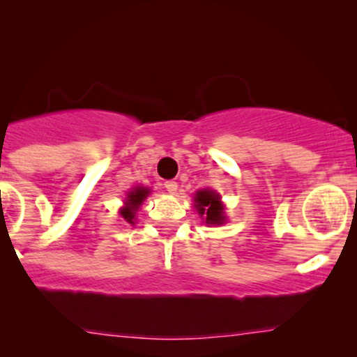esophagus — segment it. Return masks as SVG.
<instances>
[{
	"label": "esophagus",
	"instance_id": "34e87169",
	"mask_svg": "<svg viewBox=\"0 0 357 357\" xmlns=\"http://www.w3.org/2000/svg\"><path fill=\"white\" fill-rule=\"evenodd\" d=\"M165 188H166L167 192H171V195H174V192L178 191V183H176V181H166V183H165Z\"/></svg>",
	"mask_w": 357,
	"mask_h": 357
}]
</instances>
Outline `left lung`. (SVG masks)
<instances>
[{"instance_id":"1","label":"left lung","mask_w":357,"mask_h":357,"mask_svg":"<svg viewBox=\"0 0 357 357\" xmlns=\"http://www.w3.org/2000/svg\"><path fill=\"white\" fill-rule=\"evenodd\" d=\"M195 203L196 210L204 216L208 225H221L225 221L223 204L220 203V196L215 191H198L195 196Z\"/></svg>"}]
</instances>
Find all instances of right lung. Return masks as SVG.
Segmentation results:
<instances>
[{
  "label": "right lung",
  "instance_id": "right-lung-1",
  "mask_svg": "<svg viewBox=\"0 0 357 357\" xmlns=\"http://www.w3.org/2000/svg\"><path fill=\"white\" fill-rule=\"evenodd\" d=\"M147 195H149V190H147V188H134V190L127 195L126 206L121 210L122 218H124L127 223H134V215H136L137 208L141 206Z\"/></svg>",
  "mask_w": 357,
  "mask_h": 357
}]
</instances>
